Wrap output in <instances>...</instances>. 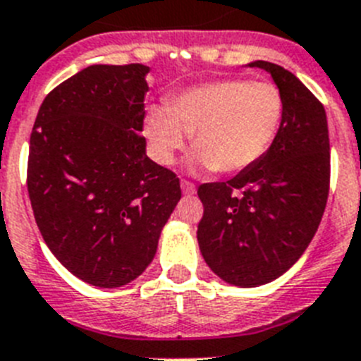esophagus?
<instances>
[{"instance_id":"esophagus-1","label":"esophagus","mask_w":361,"mask_h":361,"mask_svg":"<svg viewBox=\"0 0 361 361\" xmlns=\"http://www.w3.org/2000/svg\"><path fill=\"white\" fill-rule=\"evenodd\" d=\"M180 188H183V193L184 195H193L195 193V184L188 180V178H183L180 180Z\"/></svg>"}]
</instances>
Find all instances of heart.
<instances>
[{
  "label": "heart",
  "instance_id": "b5f03b06",
  "mask_svg": "<svg viewBox=\"0 0 361 361\" xmlns=\"http://www.w3.org/2000/svg\"><path fill=\"white\" fill-rule=\"evenodd\" d=\"M282 116L283 99L273 82L226 79L178 94L168 110L149 111L145 133L161 164H171L193 135L197 164L231 175L266 155Z\"/></svg>",
  "mask_w": 361,
  "mask_h": 361
}]
</instances>
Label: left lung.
I'll use <instances>...</instances> for the list:
<instances>
[{"instance_id": "1", "label": "left lung", "mask_w": 361, "mask_h": 361, "mask_svg": "<svg viewBox=\"0 0 361 361\" xmlns=\"http://www.w3.org/2000/svg\"><path fill=\"white\" fill-rule=\"evenodd\" d=\"M250 66L267 70L282 94L279 133L251 168L197 191L204 206L200 253L215 275L240 288L279 279L302 257L320 226L331 183L324 104L280 65Z\"/></svg>"}]
</instances>
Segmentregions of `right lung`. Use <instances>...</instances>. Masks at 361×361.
I'll return each instance as SVG.
<instances>
[{"mask_svg": "<svg viewBox=\"0 0 361 361\" xmlns=\"http://www.w3.org/2000/svg\"><path fill=\"white\" fill-rule=\"evenodd\" d=\"M148 70H81L44 97L30 133L27 188L41 237L97 288L141 275L180 199L177 175L146 155Z\"/></svg>", "mask_w": 361, "mask_h": 361, "instance_id": "add662e5", "label": "right lung"}]
</instances>
